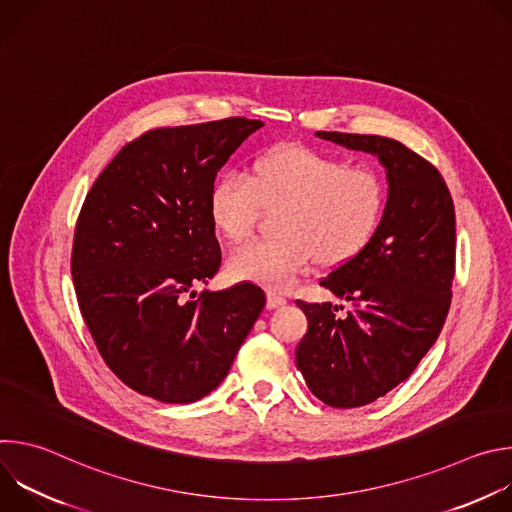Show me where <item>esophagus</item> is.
Returning <instances> with one entry per match:
<instances>
[{
  "mask_svg": "<svg viewBox=\"0 0 512 512\" xmlns=\"http://www.w3.org/2000/svg\"><path fill=\"white\" fill-rule=\"evenodd\" d=\"M285 304H287V300H285L283 294H279V291H269V294H267V308L269 310H277Z\"/></svg>",
  "mask_w": 512,
  "mask_h": 512,
  "instance_id": "1",
  "label": "esophagus"
}]
</instances>
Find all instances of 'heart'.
<instances>
[{
  "label": "heart",
  "mask_w": 512,
  "mask_h": 512,
  "mask_svg": "<svg viewBox=\"0 0 512 512\" xmlns=\"http://www.w3.org/2000/svg\"><path fill=\"white\" fill-rule=\"evenodd\" d=\"M263 204H281V231L233 251L229 269L237 279L287 287L314 259L340 265L367 247L387 206V182L371 166L306 145H279L255 156L251 176L229 170L208 192L210 221L229 241L255 229Z\"/></svg>",
  "instance_id": "heart-1"
}]
</instances>
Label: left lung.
Listing matches in <instances>:
<instances>
[{"mask_svg": "<svg viewBox=\"0 0 512 512\" xmlns=\"http://www.w3.org/2000/svg\"><path fill=\"white\" fill-rule=\"evenodd\" d=\"M316 135L375 154L389 180L373 239L320 279L352 310L340 316L330 302L296 300L308 318L296 348L308 389L330 407L352 409L407 381L440 336L456 275V212L442 174L401 141L340 131Z\"/></svg>", "mask_w": 512, "mask_h": 512, "instance_id": "8db88e82", "label": "left lung"}]
</instances>
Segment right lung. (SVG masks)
<instances>
[{"mask_svg": "<svg viewBox=\"0 0 512 512\" xmlns=\"http://www.w3.org/2000/svg\"><path fill=\"white\" fill-rule=\"evenodd\" d=\"M257 119L150 129L99 174L77 218L70 273L107 367L162 403L214 391L265 308L239 283L196 294L223 261L208 192Z\"/></svg>", "mask_w": 512, "mask_h": 512, "instance_id": "add662e5", "label": "right lung"}]
</instances>
